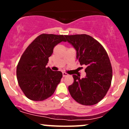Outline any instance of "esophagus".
<instances>
[{
	"label": "esophagus",
	"instance_id": "obj_1",
	"mask_svg": "<svg viewBox=\"0 0 129 129\" xmlns=\"http://www.w3.org/2000/svg\"><path fill=\"white\" fill-rule=\"evenodd\" d=\"M68 75H68L67 73H65V72H63V73H62V76H63V77H66V76H67Z\"/></svg>",
	"mask_w": 129,
	"mask_h": 129
}]
</instances>
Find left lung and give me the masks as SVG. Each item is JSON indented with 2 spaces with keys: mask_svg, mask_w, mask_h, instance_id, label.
Wrapping results in <instances>:
<instances>
[{
  "mask_svg": "<svg viewBox=\"0 0 129 129\" xmlns=\"http://www.w3.org/2000/svg\"><path fill=\"white\" fill-rule=\"evenodd\" d=\"M67 41L76 51L81 66H86V76L73 75L74 82L69 87L73 98L81 104L92 106L103 100L112 79V69L106 51L100 43L87 35H67Z\"/></svg>",
  "mask_w": 129,
  "mask_h": 129,
  "instance_id": "left-lung-1",
  "label": "left lung"
}]
</instances>
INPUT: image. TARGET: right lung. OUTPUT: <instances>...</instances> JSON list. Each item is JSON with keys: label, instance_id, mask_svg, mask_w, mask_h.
Returning <instances> with one entry per match:
<instances>
[{"label": "right lung", "instance_id": "1", "mask_svg": "<svg viewBox=\"0 0 129 129\" xmlns=\"http://www.w3.org/2000/svg\"><path fill=\"white\" fill-rule=\"evenodd\" d=\"M66 36L42 34L34 40L22 54L17 66L19 86L25 95L33 101H43L51 96L62 77L59 71L46 67L53 48Z\"/></svg>", "mask_w": 129, "mask_h": 129}]
</instances>
